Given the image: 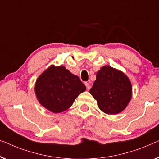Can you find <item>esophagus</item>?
Instances as JSON below:
<instances>
[{
  "mask_svg": "<svg viewBox=\"0 0 159 159\" xmlns=\"http://www.w3.org/2000/svg\"><path fill=\"white\" fill-rule=\"evenodd\" d=\"M85 85H86L87 90H89V89H91V86H90V84H89V83L86 82V83H85Z\"/></svg>",
  "mask_w": 159,
  "mask_h": 159,
  "instance_id": "obj_1",
  "label": "esophagus"
}]
</instances>
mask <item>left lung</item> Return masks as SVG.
<instances>
[{"mask_svg":"<svg viewBox=\"0 0 159 159\" xmlns=\"http://www.w3.org/2000/svg\"><path fill=\"white\" fill-rule=\"evenodd\" d=\"M89 92L103 112L116 115L123 111L130 102L132 84L122 71L107 66L97 72Z\"/></svg>","mask_w":159,"mask_h":159,"instance_id":"1","label":"left lung"}]
</instances>
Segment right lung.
I'll list each match as a JSON object with an SVG mask.
<instances>
[{"label": "right lung", "mask_w": 159, "mask_h": 159, "mask_svg": "<svg viewBox=\"0 0 159 159\" xmlns=\"http://www.w3.org/2000/svg\"><path fill=\"white\" fill-rule=\"evenodd\" d=\"M86 89L79 76L71 73L66 67L54 65L37 78L34 86L39 104L53 113L68 109Z\"/></svg>", "instance_id": "right-lung-1"}]
</instances>
